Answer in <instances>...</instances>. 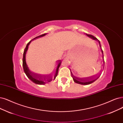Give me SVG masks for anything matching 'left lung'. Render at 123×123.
Instances as JSON below:
<instances>
[{"instance_id":"1","label":"left lung","mask_w":123,"mask_h":123,"mask_svg":"<svg viewBox=\"0 0 123 123\" xmlns=\"http://www.w3.org/2000/svg\"><path fill=\"white\" fill-rule=\"evenodd\" d=\"M86 35H87L89 37H90V38H91L94 40H96L97 41V42L99 43V46L101 48V52L103 54V63L104 64V58H103V51L101 49V45H100V41L99 40H98V39L97 38H96L95 37H94V36L92 35H89V34H86ZM71 70V69H70ZM71 71V76L72 77V78H73L74 81L75 83H77V84H80V85H89L93 83V82L95 80H96L98 78L99 76L96 77V78H95V76L94 77H92V78H81L80 76H75L72 72Z\"/></svg>"}]
</instances>
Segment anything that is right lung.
<instances>
[{
  "label": "right lung",
  "instance_id": "add662e5",
  "mask_svg": "<svg viewBox=\"0 0 123 123\" xmlns=\"http://www.w3.org/2000/svg\"><path fill=\"white\" fill-rule=\"evenodd\" d=\"M47 34L48 33H44L43 34L39 35L38 36H37V37H35L33 39H32L31 40H30V42L27 44V45L25 48V49L24 50V52L23 53V69H24V72L25 73L26 75H27V76L28 77V78L31 81H32L35 84H38V85H44L49 82H51L52 80H55L56 76H57V74H58L59 68L61 64V61L60 60H59L58 63V65L57 66L56 69H55V70L54 73L52 75H45L36 73V72L32 70V69H31V68H30L29 66H28V65L27 64L26 61V54L27 50H28L29 45L31 43L32 41H33L35 39L38 38L39 37H43V36L47 35Z\"/></svg>",
  "mask_w": 123,
  "mask_h": 123
}]
</instances>
